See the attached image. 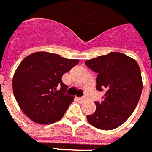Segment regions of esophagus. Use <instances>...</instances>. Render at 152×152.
Segmentation results:
<instances>
[{
  "label": "esophagus",
  "instance_id": "34e87169",
  "mask_svg": "<svg viewBox=\"0 0 152 152\" xmlns=\"http://www.w3.org/2000/svg\"><path fill=\"white\" fill-rule=\"evenodd\" d=\"M77 101L81 102V103H83V102L86 101V99L83 98V97H78V98H77Z\"/></svg>",
  "mask_w": 152,
  "mask_h": 152
}]
</instances>
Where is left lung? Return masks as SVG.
<instances>
[{"mask_svg":"<svg viewBox=\"0 0 152 152\" xmlns=\"http://www.w3.org/2000/svg\"><path fill=\"white\" fill-rule=\"evenodd\" d=\"M98 74L96 89L106 91L104 99L96 101V112L87 115L91 126L110 130L122 125L134 111L142 90L141 71L136 61L121 53H110L85 61Z\"/></svg>","mask_w":152,"mask_h":152,"instance_id":"1","label":"left lung"}]
</instances>
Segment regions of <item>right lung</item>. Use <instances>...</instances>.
<instances>
[{
  "mask_svg": "<svg viewBox=\"0 0 152 152\" xmlns=\"http://www.w3.org/2000/svg\"><path fill=\"white\" fill-rule=\"evenodd\" d=\"M54 53L37 52L25 57L13 77V91L22 111L34 122L52 124L62 118L74 96L61 77L78 63Z\"/></svg>",
  "mask_w": 152,
  "mask_h": 152,
  "instance_id": "obj_1",
  "label": "right lung"
}]
</instances>
